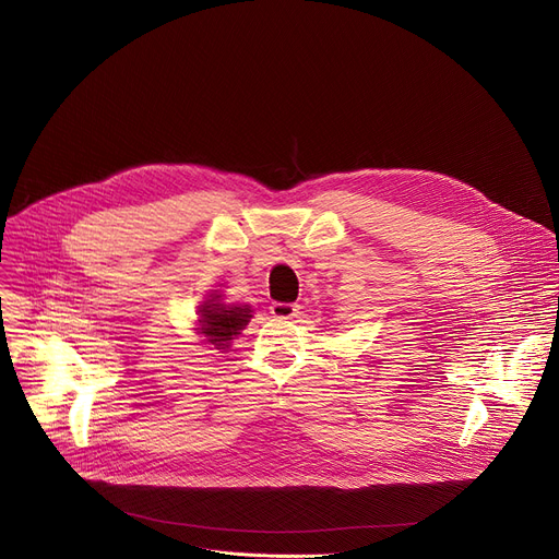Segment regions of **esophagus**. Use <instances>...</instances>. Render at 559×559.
<instances>
[{"mask_svg": "<svg viewBox=\"0 0 559 559\" xmlns=\"http://www.w3.org/2000/svg\"><path fill=\"white\" fill-rule=\"evenodd\" d=\"M270 312L274 319H294L298 314V306H294V302H272Z\"/></svg>", "mask_w": 559, "mask_h": 559, "instance_id": "34e87169", "label": "esophagus"}]
</instances>
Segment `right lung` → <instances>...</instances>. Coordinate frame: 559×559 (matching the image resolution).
I'll list each match as a JSON object with an SVG mask.
<instances>
[{"label": "right lung", "instance_id": "right-lung-1", "mask_svg": "<svg viewBox=\"0 0 559 559\" xmlns=\"http://www.w3.org/2000/svg\"><path fill=\"white\" fill-rule=\"evenodd\" d=\"M214 300V298H212ZM202 332L207 334V341L218 349L229 347V341L240 334V330L251 319L249 308H225L221 302H205L202 306Z\"/></svg>", "mask_w": 559, "mask_h": 559}]
</instances>
